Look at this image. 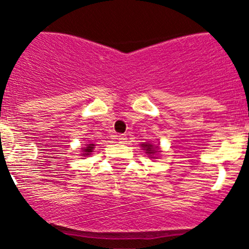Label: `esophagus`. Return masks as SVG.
I'll use <instances>...</instances> for the list:
<instances>
[{"instance_id":"34e87169","label":"esophagus","mask_w":249,"mask_h":249,"mask_svg":"<svg viewBox=\"0 0 249 249\" xmlns=\"http://www.w3.org/2000/svg\"><path fill=\"white\" fill-rule=\"evenodd\" d=\"M126 135H120L118 136V142H121V143H123V142H126Z\"/></svg>"}]
</instances>
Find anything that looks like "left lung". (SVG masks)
<instances>
[{
  "label": "left lung",
  "instance_id": "8db88e82",
  "mask_svg": "<svg viewBox=\"0 0 249 249\" xmlns=\"http://www.w3.org/2000/svg\"><path fill=\"white\" fill-rule=\"evenodd\" d=\"M142 147H143L144 149H146L147 151V153H156V149H155V147H153V144H146V143H143L142 144Z\"/></svg>",
  "mask_w": 249,
  "mask_h": 249
}]
</instances>
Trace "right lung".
<instances>
[{"mask_svg":"<svg viewBox=\"0 0 249 249\" xmlns=\"http://www.w3.org/2000/svg\"><path fill=\"white\" fill-rule=\"evenodd\" d=\"M92 149H93V144H89V146L86 147V148H83V151L86 152V153H83V155H89V152H92Z\"/></svg>","mask_w":249,"mask_h":249,"instance_id":"1","label":"right lung"}]
</instances>
